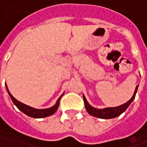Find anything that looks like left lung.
I'll use <instances>...</instances> for the list:
<instances>
[{"label": "left lung", "instance_id": "8db88e82", "mask_svg": "<svg viewBox=\"0 0 147 147\" xmlns=\"http://www.w3.org/2000/svg\"><path fill=\"white\" fill-rule=\"evenodd\" d=\"M138 85L136 87L134 94L132 96V98L130 99L126 103L121 105L119 106H116V107H106L104 109H96L93 106H92L89 104L87 100V99L85 97L84 95H82L83 96V100H84V104H85V108L88 111V113L91 115L94 116V117H97L100 119H114L118 116H119L121 114H123L125 110H127V107L130 105V104L133 101V100L135 99L136 96V93L138 92Z\"/></svg>", "mask_w": 147, "mask_h": 147}]
</instances>
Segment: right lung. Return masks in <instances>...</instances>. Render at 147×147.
<instances>
[{"mask_svg": "<svg viewBox=\"0 0 147 147\" xmlns=\"http://www.w3.org/2000/svg\"><path fill=\"white\" fill-rule=\"evenodd\" d=\"M6 90H7L9 96H10V98L12 100L13 103L16 105V107H17L19 110H21L24 114H25V115H27L28 116H29V117H32V118H37V119L48 117V116L53 115L54 113H55V111L58 110V108H59L60 98H61V96L64 95V93H63L61 95V96H59V99H58L57 101H56V103L52 107L47 108V109H41V110H38V109L32 108L31 106H28V105H27L24 104V103L20 102L19 100H17L14 98V96L11 95V93L9 92L7 86H6Z\"/></svg>", "mask_w": 147, "mask_h": 147, "instance_id": "1", "label": "right lung"}]
</instances>
